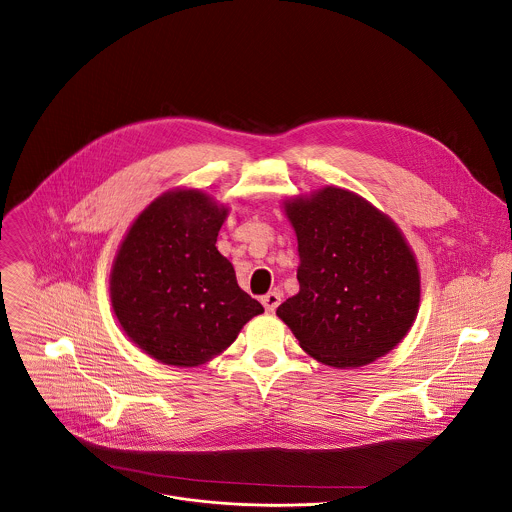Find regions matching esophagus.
<instances>
[{
  "label": "esophagus",
  "mask_w": 512,
  "mask_h": 512,
  "mask_svg": "<svg viewBox=\"0 0 512 512\" xmlns=\"http://www.w3.org/2000/svg\"><path fill=\"white\" fill-rule=\"evenodd\" d=\"M281 292H277V290H273V292H269V294H265L263 298H261V302H263V306H265V310L267 312H275L277 308H279V304H281Z\"/></svg>",
  "instance_id": "esophagus-1"
}]
</instances>
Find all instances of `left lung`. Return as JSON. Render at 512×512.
Returning <instances> with one entry per match:
<instances>
[{
	"label": "left lung",
	"mask_w": 512,
	"mask_h": 512,
	"mask_svg": "<svg viewBox=\"0 0 512 512\" xmlns=\"http://www.w3.org/2000/svg\"><path fill=\"white\" fill-rule=\"evenodd\" d=\"M298 239V294L277 308L324 365L363 367L397 347L420 306V271L397 224L355 192L326 186L284 200Z\"/></svg>",
	"instance_id": "left-lung-1"
}]
</instances>
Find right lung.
Masks as SVG:
<instances>
[{"label":"right lung","instance_id":"1","mask_svg":"<svg viewBox=\"0 0 512 512\" xmlns=\"http://www.w3.org/2000/svg\"><path fill=\"white\" fill-rule=\"evenodd\" d=\"M228 208L206 192L176 188L127 229L110 296L127 338L153 359L196 367L220 355L263 306L239 288L216 241Z\"/></svg>","mask_w":512,"mask_h":512}]
</instances>
